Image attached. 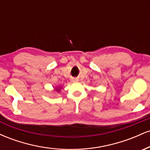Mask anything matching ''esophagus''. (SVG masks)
Here are the masks:
<instances>
[{
  "label": "esophagus",
  "instance_id": "obj_1",
  "mask_svg": "<svg viewBox=\"0 0 150 150\" xmlns=\"http://www.w3.org/2000/svg\"><path fill=\"white\" fill-rule=\"evenodd\" d=\"M71 82H77V79H75V78H73L71 80Z\"/></svg>",
  "mask_w": 150,
  "mask_h": 150
}]
</instances>
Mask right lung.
Here are the masks:
<instances>
[{
  "label": "right lung",
  "instance_id": "add662e5",
  "mask_svg": "<svg viewBox=\"0 0 150 150\" xmlns=\"http://www.w3.org/2000/svg\"><path fill=\"white\" fill-rule=\"evenodd\" d=\"M61 89H62L61 87H60V86H57V87H56L54 88V91H56V92H59L61 90Z\"/></svg>",
  "mask_w": 150,
  "mask_h": 150
}]
</instances>
